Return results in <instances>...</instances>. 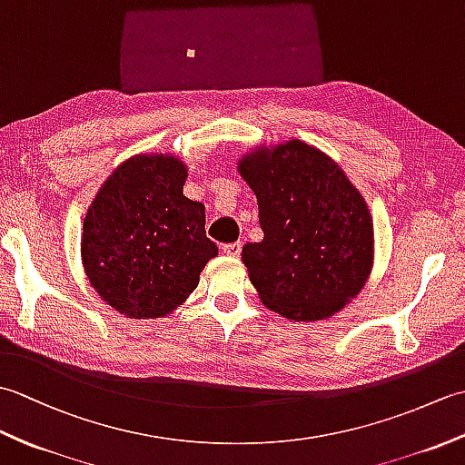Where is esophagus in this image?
I'll use <instances>...</instances> for the list:
<instances>
[{"mask_svg":"<svg viewBox=\"0 0 465 465\" xmlns=\"http://www.w3.org/2000/svg\"><path fill=\"white\" fill-rule=\"evenodd\" d=\"M222 252H223L225 255H230V258H238L240 252H242V243H240V242L225 243V245H222Z\"/></svg>","mask_w":465,"mask_h":465,"instance_id":"34e87169","label":"esophagus"}]
</instances>
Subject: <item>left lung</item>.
Masks as SVG:
<instances>
[{
    "instance_id": "left-lung-1",
    "label": "left lung",
    "mask_w": 465,
    "mask_h": 465,
    "mask_svg": "<svg viewBox=\"0 0 465 465\" xmlns=\"http://www.w3.org/2000/svg\"><path fill=\"white\" fill-rule=\"evenodd\" d=\"M258 197L263 240L242 250L265 308L293 322L343 310L373 268L370 207L341 165L302 140L255 145L238 160Z\"/></svg>"
}]
</instances>
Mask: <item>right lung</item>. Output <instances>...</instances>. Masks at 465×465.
<instances>
[{
    "instance_id": "right-lung-1",
    "label": "right lung",
    "mask_w": 465,
    "mask_h": 465,
    "mask_svg": "<svg viewBox=\"0 0 465 465\" xmlns=\"http://www.w3.org/2000/svg\"><path fill=\"white\" fill-rule=\"evenodd\" d=\"M187 165L137 153L107 175L85 213L82 265L97 295L130 320L165 318L200 283L217 248L205 207L183 195Z\"/></svg>"
}]
</instances>
